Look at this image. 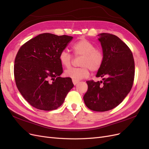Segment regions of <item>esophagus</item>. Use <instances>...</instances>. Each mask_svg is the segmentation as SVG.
<instances>
[{
	"label": "esophagus",
	"mask_w": 149,
	"mask_h": 149,
	"mask_svg": "<svg viewBox=\"0 0 149 149\" xmlns=\"http://www.w3.org/2000/svg\"><path fill=\"white\" fill-rule=\"evenodd\" d=\"M72 81H73V83L74 85L77 84L79 83V80H75V79H72Z\"/></svg>",
	"instance_id": "1"
}]
</instances>
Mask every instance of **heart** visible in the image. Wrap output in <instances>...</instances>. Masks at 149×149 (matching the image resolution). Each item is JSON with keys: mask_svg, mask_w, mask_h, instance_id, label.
Segmentation results:
<instances>
[{"mask_svg": "<svg viewBox=\"0 0 149 149\" xmlns=\"http://www.w3.org/2000/svg\"><path fill=\"white\" fill-rule=\"evenodd\" d=\"M71 49L75 56H82L78 68H72L65 71L66 76L75 80L86 78L89 70L94 72L100 69L104 61V54L100 49L96 48L94 45L86 38H81L72 45ZM59 60L63 66L70 68L73 62L70 54L63 50L59 55Z\"/></svg>", "mask_w": 149, "mask_h": 149, "instance_id": "b5f03b06", "label": "heart"}]
</instances>
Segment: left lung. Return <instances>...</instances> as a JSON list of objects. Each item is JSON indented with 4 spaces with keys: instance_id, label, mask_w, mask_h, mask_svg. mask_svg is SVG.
<instances>
[{
    "instance_id": "8db88e82",
    "label": "left lung",
    "mask_w": 149,
    "mask_h": 149,
    "mask_svg": "<svg viewBox=\"0 0 149 149\" xmlns=\"http://www.w3.org/2000/svg\"><path fill=\"white\" fill-rule=\"evenodd\" d=\"M104 54L103 63L96 77L101 81H87L88 91L83 99L86 106L94 111L114 109L130 92L134 83L135 64L129 47L111 33L97 35Z\"/></svg>"
}]
</instances>
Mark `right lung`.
Masks as SVG:
<instances>
[{
  "label": "right lung",
  "mask_w": 149,
  "mask_h": 149,
  "mask_svg": "<svg viewBox=\"0 0 149 149\" xmlns=\"http://www.w3.org/2000/svg\"><path fill=\"white\" fill-rule=\"evenodd\" d=\"M73 37L45 33L25 43L15 58L14 78L20 94L38 109H56L74 86L70 78H61L59 55Z\"/></svg>",
  "instance_id": "right-lung-1"
}]
</instances>
